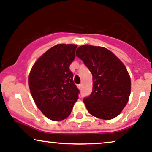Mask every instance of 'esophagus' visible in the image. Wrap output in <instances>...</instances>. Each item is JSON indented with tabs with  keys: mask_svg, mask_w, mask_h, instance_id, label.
Instances as JSON below:
<instances>
[{
	"mask_svg": "<svg viewBox=\"0 0 152 152\" xmlns=\"http://www.w3.org/2000/svg\"><path fill=\"white\" fill-rule=\"evenodd\" d=\"M78 86H79V88L80 89H81V88H82V85H81V84H79V85H78Z\"/></svg>",
	"mask_w": 152,
	"mask_h": 152,
	"instance_id": "1",
	"label": "esophagus"
}]
</instances>
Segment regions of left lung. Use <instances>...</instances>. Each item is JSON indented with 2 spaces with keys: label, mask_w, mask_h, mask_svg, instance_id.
I'll list each match as a JSON object with an SVG mask.
<instances>
[{
  "label": "left lung",
  "mask_w": 152,
  "mask_h": 152,
  "mask_svg": "<svg viewBox=\"0 0 152 152\" xmlns=\"http://www.w3.org/2000/svg\"><path fill=\"white\" fill-rule=\"evenodd\" d=\"M76 56L92 74L93 89L84 101L91 115L110 120L121 113L131 93V79L124 64L107 49L80 46Z\"/></svg>",
  "instance_id": "obj_1"
}]
</instances>
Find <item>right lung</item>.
Listing matches in <instances>:
<instances>
[{
	"label": "right lung",
	"instance_id": "add662e5",
	"mask_svg": "<svg viewBox=\"0 0 152 152\" xmlns=\"http://www.w3.org/2000/svg\"><path fill=\"white\" fill-rule=\"evenodd\" d=\"M77 45L60 44L48 50L34 65L29 76L31 96L36 105L52 121H62L71 114L79 99L69 66Z\"/></svg>",
	"mask_w": 152,
	"mask_h": 152
}]
</instances>
